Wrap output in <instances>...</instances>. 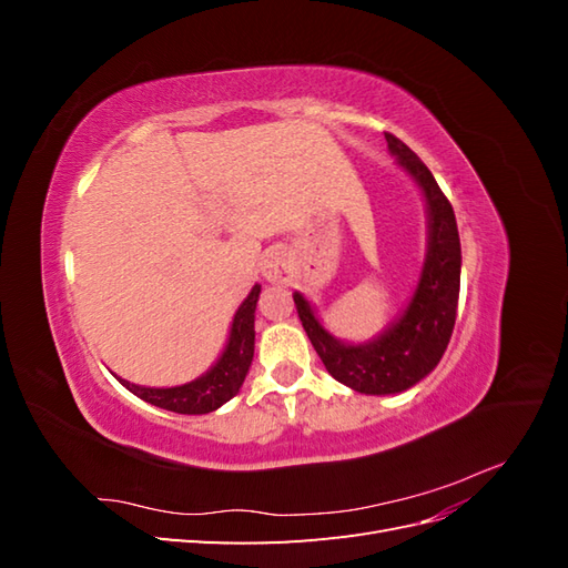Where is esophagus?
Returning <instances> with one entry per match:
<instances>
[{
	"instance_id": "1",
	"label": "esophagus",
	"mask_w": 568,
	"mask_h": 568,
	"mask_svg": "<svg viewBox=\"0 0 568 568\" xmlns=\"http://www.w3.org/2000/svg\"><path fill=\"white\" fill-rule=\"evenodd\" d=\"M261 272L270 284H288L291 277H294V270H291V261L284 251L265 253L263 263H261Z\"/></svg>"
}]
</instances>
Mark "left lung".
Wrapping results in <instances>:
<instances>
[{"label": "left lung", "instance_id": "1", "mask_svg": "<svg viewBox=\"0 0 568 568\" xmlns=\"http://www.w3.org/2000/svg\"><path fill=\"white\" fill-rule=\"evenodd\" d=\"M386 142L390 156L417 182L426 201V255L417 288L403 315L379 336L348 343L324 329L301 291L294 294L303 329L326 372L343 386L365 395L403 393L436 369L453 336L459 298L462 248L453 205L415 151L388 132Z\"/></svg>", "mask_w": 568, "mask_h": 568}]
</instances>
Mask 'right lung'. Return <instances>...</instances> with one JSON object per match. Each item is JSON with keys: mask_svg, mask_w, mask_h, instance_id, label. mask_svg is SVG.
<instances>
[{"mask_svg": "<svg viewBox=\"0 0 568 568\" xmlns=\"http://www.w3.org/2000/svg\"><path fill=\"white\" fill-rule=\"evenodd\" d=\"M257 296H261V284H255L246 301L239 305L230 326L225 351L217 357V363L209 372L201 374L199 379L173 388H151L130 384L125 379H120V376H115V379L144 403L178 412V415H209V412L222 407L234 398L239 388H242L251 367L255 346L253 322Z\"/></svg>", "mask_w": 568, "mask_h": 568, "instance_id": "right-lung-1", "label": "right lung"}]
</instances>
